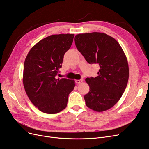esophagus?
Wrapping results in <instances>:
<instances>
[{"label":"esophagus","instance_id":"34e87169","mask_svg":"<svg viewBox=\"0 0 149 149\" xmlns=\"http://www.w3.org/2000/svg\"><path fill=\"white\" fill-rule=\"evenodd\" d=\"M83 81V79H76V80L75 81L76 83H77V84H80V83H81Z\"/></svg>","mask_w":149,"mask_h":149}]
</instances>
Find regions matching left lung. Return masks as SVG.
Listing matches in <instances>:
<instances>
[{"instance_id":"left-lung-1","label":"left lung","mask_w":149,"mask_h":149,"mask_svg":"<svg viewBox=\"0 0 149 149\" xmlns=\"http://www.w3.org/2000/svg\"><path fill=\"white\" fill-rule=\"evenodd\" d=\"M74 42L88 63L100 68L97 76L85 79L89 86L84 97L86 105L96 112L109 109L120 99L129 79L128 62L123 48L114 38L100 32L78 34Z\"/></svg>"}]
</instances>
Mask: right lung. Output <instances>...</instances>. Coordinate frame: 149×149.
<instances>
[{"label": "right lung", "mask_w": 149, "mask_h": 149, "mask_svg": "<svg viewBox=\"0 0 149 149\" xmlns=\"http://www.w3.org/2000/svg\"><path fill=\"white\" fill-rule=\"evenodd\" d=\"M74 34L52 35L31 48L24 66V86L30 101L44 113L56 114L65 109L73 79H56L65 53L70 48Z\"/></svg>", "instance_id": "obj_1"}]
</instances>
